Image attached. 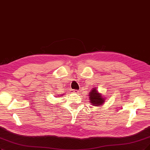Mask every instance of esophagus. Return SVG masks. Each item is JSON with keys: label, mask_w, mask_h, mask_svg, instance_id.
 Masks as SVG:
<instances>
[{"label": "esophagus", "mask_w": 150, "mask_h": 150, "mask_svg": "<svg viewBox=\"0 0 150 150\" xmlns=\"http://www.w3.org/2000/svg\"><path fill=\"white\" fill-rule=\"evenodd\" d=\"M71 91V93H79V91L77 90H70Z\"/></svg>", "instance_id": "34e87169"}]
</instances>
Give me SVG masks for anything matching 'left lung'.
Here are the masks:
<instances>
[{
  "label": "left lung",
  "mask_w": 150,
  "mask_h": 150,
  "mask_svg": "<svg viewBox=\"0 0 150 150\" xmlns=\"http://www.w3.org/2000/svg\"><path fill=\"white\" fill-rule=\"evenodd\" d=\"M89 96L91 104H92L93 106H101V105H103V104L104 103V98H103L101 94L99 93L95 88H94V90H91V91L90 93Z\"/></svg>",
  "instance_id": "left-lung-1"
}]
</instances>
